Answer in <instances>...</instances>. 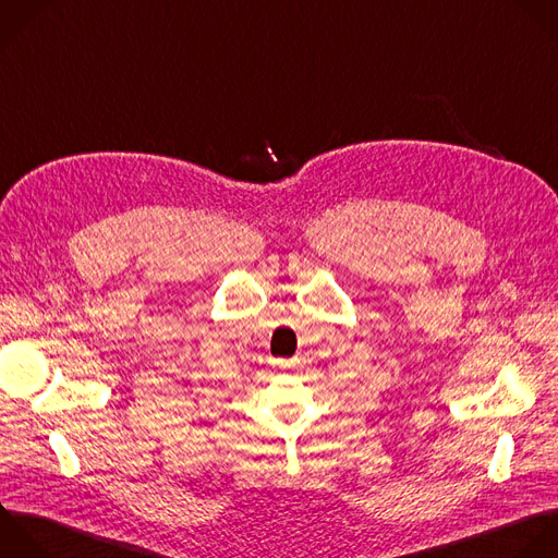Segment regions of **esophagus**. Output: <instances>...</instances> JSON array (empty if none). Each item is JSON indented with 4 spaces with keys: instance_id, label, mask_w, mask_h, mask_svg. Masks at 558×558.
<instances>
[{
    "instance_id": "34e87169",
    "label": "esophagus",
    "mask_w": 558,
    "mask_h": 558,
    "mask_svg": "<svg viewBox=\"0 0 558 558\" xmlns=\"http://www.w3.org/2000/svg\"><path fill=\"white\" fill-rule=\"evenodd\" d=\"M293 363H295V361H280V365H282V367H291Z\"/></svg>"
}]
</instances>
